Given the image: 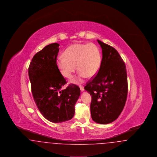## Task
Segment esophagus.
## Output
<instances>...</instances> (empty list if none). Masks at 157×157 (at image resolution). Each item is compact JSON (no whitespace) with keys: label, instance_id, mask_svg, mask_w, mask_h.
Returning a JSON list of instances; mask_svg holds the SVG:
<instances>
[{"label":"esophagus","instance_id":"34e87169","mask_svg":"<svg viewBox=\"0 0 157 157\" xmlns=\"http://www.w3.org/2000/svg\"><path fill=\"white\" fill-rule=\"evenodd\" d=\"M79 88H80V89H81V90L83 92V90H84V88H83V86H79Z\"/></svg>","mask_w":157,"mask_h":157}]
</instances>
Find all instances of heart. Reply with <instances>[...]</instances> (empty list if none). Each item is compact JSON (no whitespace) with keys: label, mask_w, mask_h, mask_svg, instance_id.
Instances as JSON below:
<instances>
[{"label":"heart","mask_w":157,"mask_h":157,"mask_svg":"<svg viewBox=\"0 0 157 157\" xmlns=\"http://www.w3.org/2000/svg\"><path fill=\"white\" fill-rule=\"evenodd\" d=\"M101 53L97 46L93 44H75L69 46L59 56L56 61L57 66L61 74L70 79L76 69L78 76L72 82L78 83L82 79L92 77L98 71L101 65Z\"/></svg>","instance_id":"1"}]
</instances>
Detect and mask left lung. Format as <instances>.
I'll list each match as a JSON object with an SVG mask.
<instances>
[{"label": "left lung", "mask_w": 157, "mask_h": 157, "mask_svg": "<svg viewBox=\"0 0 157 157\" xmlns=\"http://www.w3.org/2000/svg\"><path fill=\"white\" fill-rule=\"evenodd\" d=\"M102 59L97 74L86 83L85 90L92 96L90 105L92 120L107 124L117 120L127 101L126 66L118 51L98 40Z\"/></svg>", "instance_id": "left-lung-1"}]
</instances>
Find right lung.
<instances>
[{
	"label": "right lung",
	"mask_w": 157,
	"mask_h": 157,
	"mask_svg": "<svg viewBox=\"0 0 157 157\" xmlns=\"http://www.w3.org/2000/svg\"><path fill=\"white\" fill-rule=\"evenodd\" d=\"M59 45L53 43L36 53L30 62L28 74L33 99L46 120L54 123L72 119L80 89L75 84L62 88L67 82L57 66Z\"/></svg>",
	"instance_id": "obj_1"
}]
</instances>
